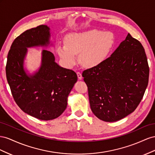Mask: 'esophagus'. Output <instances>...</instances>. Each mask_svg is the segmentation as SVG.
<instances>
[{"label": "esophagus", "mask_w": 155, "mask_h": 155, "mask_svg": "<svg viewBox=\"0 0 155 155\" xmlns=\"http://www.w3.org/2000/svg\"><path fill=\"white\" fill-rule=\"evenodd\" d=\"M77 77H78V78L79 79V80H81V79H82V74H81V73H80V72H77Z\"/></svg>", "instance_id": "esophagus-1"}]
</instances>
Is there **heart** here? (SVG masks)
I'll list each match as a JSON object with an SVG mask.
<instances>
[{
    "label": "heart",
    "mask_w": 155,
    "mask_h": 155,
    "mask_svg": "<svg viewBox=\"0 0 155 155\" xmlns=\"http://www.w3.org/2000/svg\"><path fill=\"white\" fill-rule=\"evenodd\" d=\"M115 41L110 32L90 30L68 35L65 45L59 46L58 53L65 65L71 67L76 61L78 54L81 64L86 68L98 65L107 58Z\"/></svg>",
    "instance_id": "b5f03b06"
}]
</instances>
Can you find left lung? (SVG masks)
<instances>
[{
	"mask_svg": "<svg viewBox=\"0 0 155 155\" xmlns=\"http://www.w3.org/2000/svg\"><path fill=\"white\" fill-rule=\"evenodd\" d=\"M149 74L144 48L129 33L109 58L82 72L92 112L101 120L114 122L134 112L143 97Z\"/></svg>",
	"mask_w": 155,
	"mask_h": 155,
	"instance_id": "8db88e82",
	"label": "left lung"
}]
</instances>
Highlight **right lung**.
Wrapping results in <instances>:
<instances>
[{
	"instance_id": "1",
	"label": "right lung",
	"mask_w": 155,
	"mask_h": 155,
	"mask_svg": "<svg viewBox=\"0 0 155 155\" xmlns=\"http://www.w3.org/2000/svg\"><path fill=\"white\" fill-rule=\"evenodd\" d=\"M49 28L39 25L25 31L13 41L6 65V78L14 99L25 113L40 120L59 117L67 107L68 97L77 81L74 71L54 61V54L43 51L42 65L33 77L26 75L23 61L26 47L49 43Z\"/></svg>"
}]
</instances>
